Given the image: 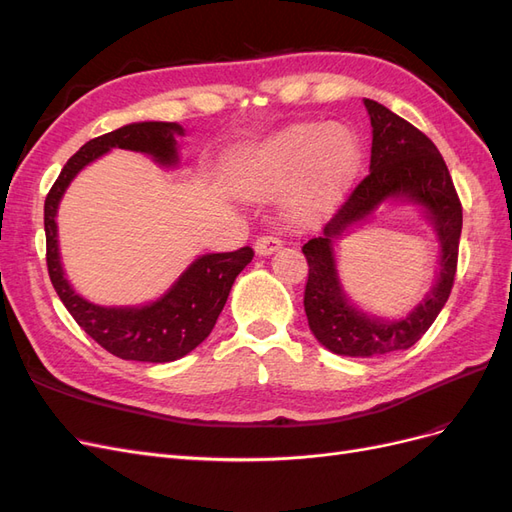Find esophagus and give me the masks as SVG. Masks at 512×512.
<instances>
[{"mask_svg": "<svg viewBox=\"0 0 512 512\" xmlns=\"http://www.w3.org/2000/svg\"><path fill=\"white\" fill-rule=\"evenodd\" d=\"M280 245H282V241L277 239L275 235H262V237L256 239L254 250H256L258 256H269V254H273L275 250H280Z\"/></svg>", "mask_w": 512, "mask_h": 512, "instance_id": "obj_1", "label": "esophagus"}]
</instances>
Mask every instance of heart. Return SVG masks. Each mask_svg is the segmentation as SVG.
<instances>
[{"label":"heart","instance_id":"b5f03b06","mask_svg":"<svg viewBox=\"0 0 512 512\" xmlns=\"http://www.w3.org/2000/svg\"><path fill=\"white\" fill-rule=\"evenodd\" d=\"M361 166V147L346 128L299 123L241 153L235 185L245 196H271L294 184L290 218L318 224L342 203Z\"/></svg>","mask_w":512,"mask_h":512}]
</instances>
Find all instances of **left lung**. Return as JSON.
<instances>
[{"mask_svg": "<svg viewBox=\"0 0 512 512\" xmlns=\"http://www.w3.org/2000/svg\"><path fill=\"white\" fill-rule=\"evenodd\" d=\"M365 108L374 128L369 173L356 183L346 203L324 226L322 237L303 245L309 267L303 297L309 329L331 352L363 359L414 346L438 318L453 290L463 224L461 200L438 147L386 106L365 100ZM389 197L421 204L443 247L437 286L404 321L367 317L348 304L338 284L332 254V239Z\"/></svg>", "mask_w": 512, "mask_h": 512, "instance_id": "1", "label": "left lung"}]
</instances>
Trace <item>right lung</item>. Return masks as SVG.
<instances>
[{
    "mask_svg": "<svg viewBox=\"0 0 512 512\" xmlns=\"http://www.w3.org/2000/svg\"><path fill=\"white\" fill-rule=\"evenodd\" d=\"M179 123L143 121L91 138L61 168L44 200L46 267L55 292L79 327L111 354L126 361L170 363L205 342L215 327L237 275L250 265V245L237 252L205 254L181 273L179 280L158 301L143 307H100L76 294L61 269L55 215L59 200L81 168L113 147L149 153L162 166L177 164Z\"/></svg>",
    "mask_w": 512,
    "mask_h": 512,
    "instance_id": "add662e5",
    "label": "right lung"
}]
</instances>
